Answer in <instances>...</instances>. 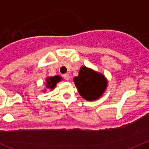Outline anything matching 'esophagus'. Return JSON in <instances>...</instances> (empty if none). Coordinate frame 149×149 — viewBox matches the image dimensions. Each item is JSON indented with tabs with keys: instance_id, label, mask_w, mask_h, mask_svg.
Returning a JSON list of instances; mask_svg holds the SVG:
<instances>
[{
	"instance_id": "1",
	"label": "esophagus",
	"mask_w": 149,
	"mask_h": 149,
	"mask_svg": "<svg viewBox=\"0 0 149 149\" xmlns=\"http://www.w3.org/2000/svg\"><path fill=\"white\" fill-rule=\"evenodd\" d=\"M63 77L65 78V80H67V81H68V80L70 79V75L68 74H65L63 75Z\"/></svg>"
}]
</instances>
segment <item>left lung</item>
<instances>
[{
  "mask_svg": "<svg viewBox=\"0 0 149 149\" xmlns=\"http://www.w3.org/2000/svg\"><path fill=\"white\" fill-rule=\"evenodd\" d=\"M79 94L88 101H94L101 97L107 88L108 81L104 74L91 68L81 66L78 75L73 79Z\"/></svg>",
  "mask_w": 149,
  "mask_h": 149,
  "instance_id": "left-lung-1",
  "label": "left lung"
}]
</instances>
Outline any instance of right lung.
<instances>
[{
    "instance_id": "add662e5",
    "label": "right lung",
    "mask_w": 149,
    "mask_h": 149,
    "mask_svg": "<svg viewBox=\"0 0 149 149\" xmlns=\"http://www.w3.org/2000/svg\"><path fill=\"white\" fill-rule=\"evenodd\" d=\"M61 80H62V77L59 75H55L53 77H51V76L46 77L45 81V88L42 90V91L45 92L47 90L52 91L56 87V84L61 81Z\"/></svg>"
}]
</instances>
